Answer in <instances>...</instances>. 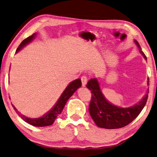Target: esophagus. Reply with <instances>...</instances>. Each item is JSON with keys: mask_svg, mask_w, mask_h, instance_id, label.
Returning <instances> with one entry per match:
<instances>
[{"mask_svg": "<svg viewBox=\"0 0 157 157\" xmlns=\"http://www.w3.org/2000/svg\"><path fill=\"white\" fill-rule=\"evenodd\" d=\"M81 81H82V86H85L87 83V77L86 76H81Z\"/></svg>", "mask_w": 157, "mask_h": 157, "instance_id": "34e87169", "label": "esophagus"}]
</instances>
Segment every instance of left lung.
Returning <instances> with one entry per match:
<instances>
[{
	"instance_id": "obj_1",
	"label": "left lung",
	"mask_w": 157,
	"mask_h": 157,
	"mask_svg": "<svg viewBox=\"0 0 157 157\" xmlns=\"http://www.w3.org/2000/svg\"><path fill=\"white\" fill-rule=\"evenodd\" d=\"M138 46L139 51L147 60V57L141 51V46L136 40H134ZM147 79V86L150 85ZM86 87L92 92V98L90 103L89 112L90 116L94 120L96 125L100 128L106 129H117L125 127L139 116L146 104L149 89L147 94L138 103L128 108H122L113 105L107 101L101 92L99 84L96 78L88 81Z\"/></svg>"
}]
</instances>
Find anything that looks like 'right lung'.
<instances>
[{"mask_svg": "<svg viewBox=\"0 0 157 157\" xmlns=\"http://www.w3.org/2000/svg\"><path fill=\"white\" fill-rule=\"evenodd\" d=\"M36 34H33L32 36L27 37L25 39L22 41L21 43L18 47L17 49H16V52H18L20 49L23 48L25 45H26L27 43L34 39L35 38ZM82 86L81 79H76V80L74 81L68 85L67 87H66V89L64 90V92H63V94L60 96V98H59L56 104L54 105L50 110L48 111L46 114H45L40 118H36V119H31V118H27L25 117L23 114H18L22 119L24 120L25 121L27 122L29 124L36 126V127H44V126H48L52 125L54 122V121L56 120L57 117L61 113L63 108L65 105L66 103H67V100L70 98L74 92H76V90L81 87ZM12 107L14 109V110L16 111L18 113L17 109L14 106L12 105Z\"/></svg>", "mask_w": 157, "mask_h": 157, "instance_id": "obj_1", "label": "right lung"}]
</instances>
